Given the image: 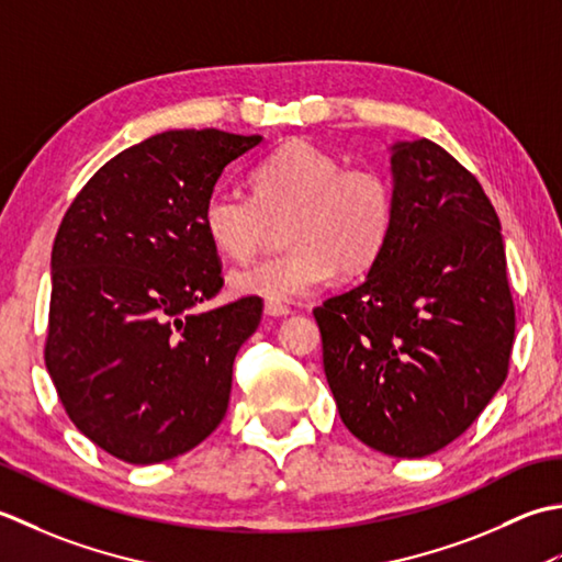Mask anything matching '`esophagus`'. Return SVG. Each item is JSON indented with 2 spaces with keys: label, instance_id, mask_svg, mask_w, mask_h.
<instances>
[{
  "label": "esophagus",
  "instance_id": "esophagus-1",
  "mask_svg": "<svg viewBox=\"0 0 562 562\" xmlns=\"http://www.w3.org/2000/svg\"><path fill=\"white\" fill-rule=\"evenodd\" d=\"M265 313H267L269 317H285V315H291V307L283 305V303L269 301V303L265 305Z\"/></svg>",
  "mask_w": 562,
  "mask_h": 562
}]
</instances>
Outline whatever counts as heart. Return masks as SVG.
<instances>
[{
  "instance_id": "1",
  "label": "heart",
  "mask_w": 562,
  "mask_h": 562,
  "mask_svg": "<svg viewBox=\"0 0 562 562\" xmlns=\"http://www.w3.org/2000/svg\"><path fill=\"white\" fill-rule=\"evenodd\" d=\"M395 191L385 171L347 167L339 155L291 140L251 169V196L217 187L203 203V231L231 259H247L283 227L279 257L231 271L235 295L297 301L335 277H357L393 231Z\"/></svg>"
}]
</instances>
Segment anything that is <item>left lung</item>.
Instances as JSON below:
<instances>
[{"label": "left lung", "mask_w": 562, "mask_h": 562, "mask_svg": "<svg viewBox=\"0 0 562 562\" xmlns=\"http://www.w3.org/2000/svg\"><path fill=\"white\" fill-rule=\"evenodd\" d=\"M393 231L366 279L313 315L339 417L395 458L443 449L502 387L514 303L499 217L437 143L391 147Z\"/></svg>", "instance_id": "1"}]
</instances>
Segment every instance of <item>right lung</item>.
Wrapping results in <instances>:
<instances>
[{"label": "right lung", "instance_id": "right-lung-1", "mask_svg": "<svg viewBox=\"0 0 562 562\" xmlns=\"http://www.w3.org/2000/svg\"><path fill=\"white\" fill-rule=\"evenodd\" d=\"M261 135L167 131L91 177L55 235L45 369L75 427L133 465L162 463L221 425L255 295L196 313L223 289L203 203Z\"/></svg>", "mask_w": 562, "mask_h": 562}]
</instances>
